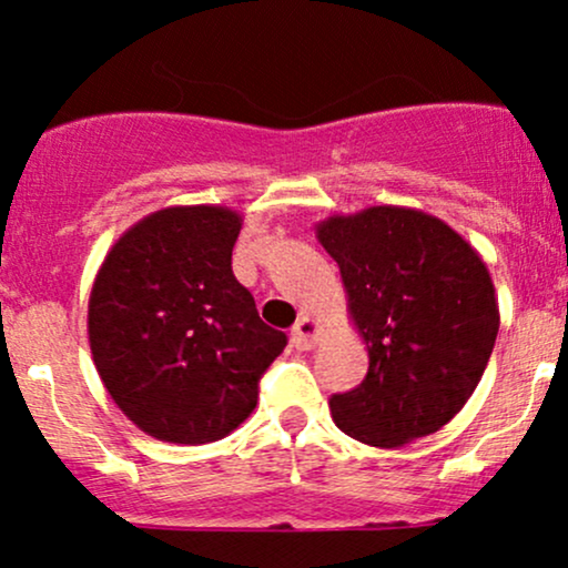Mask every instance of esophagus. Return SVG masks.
<instances>
[{
    "label": "esophagus",
    "instance_id": "obj_1",
    "mask_svg": "<svg viewBox=\"0 0 568 568\" xmlns=\"http://www.w3.org/2000/svg\"><path fill=\"white\" fill-rule=\"evenodd\" d=\"M317 331H321V325L312 317H298L296 325L291 328V344L296 349H312L317 342Z\"/></svg>",
    "mask_w": 568,
    "mask_h": 568
}]
</instances>
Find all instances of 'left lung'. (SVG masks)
Masks as SVG:
<instances>
[{"instance_id":"left-lung-1","label":"left lung","mask_w":568,"mask_h":568,"mask_svg":"<svg viewBox=\"0 0 568 568\" xmlns=\"http://www.w3.org/2000/svg\"><path fill=\"white\" fill-rule=\"evenodd\" d=\"M338 264L368 374L331 397L336 427L376 448L438 433L470 400L499 331L484 258L414 207L376 205L317 224Z\"/></svg>"}]
</instances>
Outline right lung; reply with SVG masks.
<instances>
[{
	"instance_id": "right-lung-1",
	"label": "right lung",
	"mask_w": 568,
	"mask_h": 568,
	"mask_svg": "<svg viewBox=\"0 0 568 568\" xmlns=\"http://www.w3.org/2000/svg\"><path fill=\"white\" fill-rule=\"evenodd\" d=\"M240 226L230 207H165L130 226L95 275L93 363L116 406L158 440L197 446L237 429L288 344L234 277Z\"/></svg>"
}]
</instances>
